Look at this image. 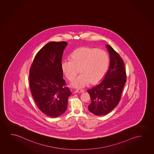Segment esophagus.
Here are the masks:
<instances>
[{
	"label": "esophagus",
	"instance_id": "obj_1",
	"mask_svg": "<svg viewBox=\"0 0 154 154\" xmlns=\"http://www.w3.org/2000/svg\"><path fill=\"white\" fill-rule=\"evenodd\" d=\"M76 93H83L84 92V91L83 90H82V89H77V90H76Z\"/></svg>",
	"mask_w": 154,
	"mask_h": 154
}]
</instances>
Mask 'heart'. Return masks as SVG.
<instances>
[{
  "mask_svg": "<svg viewBox=\"0 0 154 154\" xmlns=\"http://www.w3.org/2000/svg\"><path fill=\"white\" fill-rule=\"evenodd\" d=\"M110 59L104 50L96 48L82 47L71 54V60H64L61 63L63 72L69 80L75 78L71 85L76 88H83L91 83L95 85L100 83L106 74L109 68Z\"/></svg>",
  "mask_w": 154,
  "mask_h": 154,
  "instance_id": "heart-1",
  "label": "heart"
}]
</instances>
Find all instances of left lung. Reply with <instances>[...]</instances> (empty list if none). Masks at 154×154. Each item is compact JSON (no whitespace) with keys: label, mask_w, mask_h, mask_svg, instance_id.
Returning <instances> with one entry per match:
<instances>
[{"label":"left lung","mask_w":154,"mask_h":154,"mask_svg":"<svg viewBox=\"0 0 154 154\" xmlns=\"http://www.w3.org/2000/svg\"><path fill=\"white\" fill-rule=\"evenodd\" d=\"M106 46L110 59L109 70L99 85L88 90L91 99L88 109L97 116L108 114L118 105L126 82L123 59L110 45Z\"/></svg>","instance_id":"1"}]
</instances>
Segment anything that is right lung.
Listing matches in <instances>:
<instances>
[{
    "mask_svg": "<svg viewBox=\"0 0 154 154\" xmlns=\"http://www.w3.org/2000/svg\"><path fill=\"white\" fill-rule=\"evenodd\" d=\"M66 42H51L35 55L29 71L31 94L38 108L51 117L63 114L71 91L66 87L62 70Z\"/></svg>",
    "mask_w": 154,
    "mask_h": 154,
    "instance_id": "1",
    "label": "right lung"
}]
</instances>
